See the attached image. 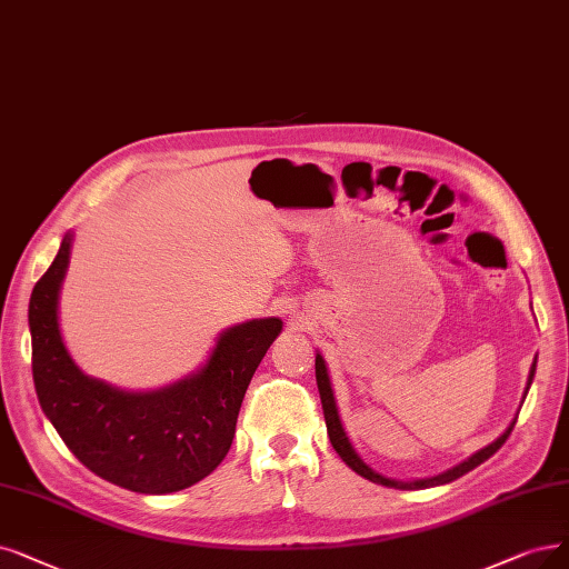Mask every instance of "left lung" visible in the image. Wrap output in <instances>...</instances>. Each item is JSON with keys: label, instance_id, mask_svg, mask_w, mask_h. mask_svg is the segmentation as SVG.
Wrapping results in <instances>:
<instances>
[{"label": "left lung", "instance_id": "obj_1", "mask_svg": "<svg viewBox=\"0 0 569 569\" xmlns=\"http://www.w3.org/2000/svg\"><path fill=\"white\" fill-rule=\"evenodd\" d=\"M535 369H537V357L532 361V369H530V376H528V388L526 392H522V399H526L530 385H532V378H535ZM315 378H317V390H320V399H322V411H325V420H327V431H329V441L331 446L336 448V452L340 456V460H343L352 471H357L359 476H363V479H369L373 483H380V486H388V488H399V490H422V488H435V486H443V483H450L460 479V476H465L467 471H471L473 467H479L481 462H486L490 456H495V452L505 446V441L509 439L511 429L518 420V416L511 420V425L505 429L502 437H497L490 446L481 448L479 452H473L471 458H467L465 462L456 465L452 469L439 473V476H431V479H418V481H395V479H385V476H380L378 471H373L367 462H363L348 435L343 425H340V418H338V408H336V399H333V390H331V380H329V373H327V363L322 359V355L315 357Z\"/></svg>", "mask_w": 569, "mask_h": 569}]
</instances>
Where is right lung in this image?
Instances as JSON below:
<instances>
[{
	"mask_svg": "<svg viewBox=\"0 0 569 569\" xmlns=\"http://www.w3.org/2000/svg\"><path fill=\"white\" fill-rule=\"evenodd\" d=\"M72 233L30 297L32 378L51 425L77 460L100 479L132 492L184 490L212 473L229 452L240 403L266 350L282 331L280 317L226 329L198 373L156 392H126L88 378L67 352L60 287Z\"/></svg>",
	"mask_w": 569,
	"mask_h": 569,
	"instance_id": "add662e5",
	"label": "right lung"
}]
</instances>
